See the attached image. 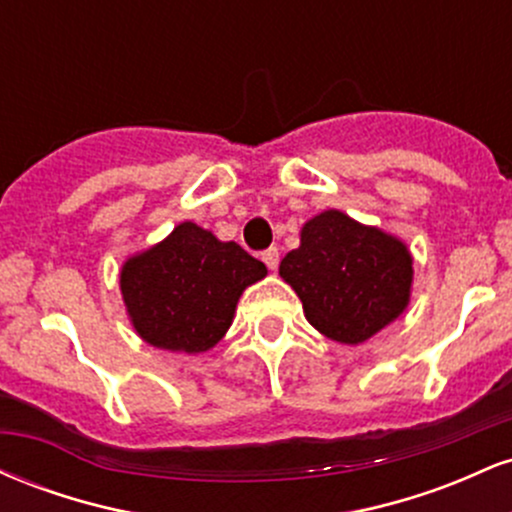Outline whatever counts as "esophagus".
<instances>
[{
    "mask_svg": "<svg viewBox=\"0 0 512 512\" xmlns=\"http://www.w3.org/2000/svg\"><path fill=\"white\" fill-rule=\"evenodd\" d=\"M262 262L267 264L269 269H276V267H279V250H276V248L264 250V252H262Z\"/></svg>",
    "mask_w": 512,
    "mask_h": 512,
    "instance_id": "1",
    "label": "esophagus"
}]
</instances>
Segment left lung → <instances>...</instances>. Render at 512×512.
<instances>
[{
  "label": "left lung",
  "instance_id": "8db88e82",
  "mask_svg": "<svg viewBox=\"0 0 512 512\" xmlns=\"http://www.w3.org/2000/svg\"><path fill=\"white\" fill-rule=\"evenodd\" d=\"M414 260L402 240L327 209L301 228L279 274L310 325L339 344H361L407 310Z\"/></svg>",
  "mask_w": 512,
  "mask_h": 512
}]
</instances>
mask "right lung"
<instances>
[{"label":"right lung","mask_w":512,"mask_h":512,"mask_svg":"<svg viewBox=\"0 0 512 512\" xmlns=\"http://www.w3.org/2000/svg\"><path fill=\"white\" fill-rule=\"evenodd\" d=\"M264 276L267 267L238 243L182 221L166 240L122 264L120 291L146 344L202 354L221 342L238 298Z\"/></svg>","instance_id":"add662e5"}]
</instances>
